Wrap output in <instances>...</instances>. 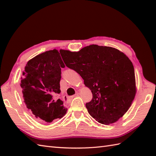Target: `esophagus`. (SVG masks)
<instances>
[{"label": "esophagus", "mask_w": 156, "mask_h": 156, "mask_svg": "<svg viewBox=\"0 0 156 156\" xmlns=\"http://www.w3.org/2000/svg\"><path fill=\"white\" fill-rule=\"evenodd\" d=\"M78 93H76V94H75L74 95H73V96H72V97H69V98H74V97H77V96H78Z\"/></svg>", "instance_id": "esophagus-1"}]
</instances>
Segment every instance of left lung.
Here are the masks:
<instances>
[{
	"instance_id": "left-lung-1",
	"label": "left lung",
	"mask_w": 156,
	"mask_h": 156,
	"mask_svg": "<svg viewBox=\"0 0 156 156\" xmlns=\"http://www.w3.org/2000/svg\"><path fill=\"white\" fill-rule=\"evenodd\" d=\"M66 66L78 73L92 94L88 113L101 124L114 123L131 107L136 94L133 65L124 53L90 45L79 51L62 49Z\"/></svg>"
}]
</instances>
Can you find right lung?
I'll list each match as a JSON object with an SVG mask.
<instances>
[{
	"label": "right lung",
	"mask_w": 156,
	"mask_h": 156,
	"mask_svg": "<svg viewBox=\"0 0 156 156\" xmlns=\"http://www.w3.org/2000/svg\"><path fill=\"white\" fill-rule=\"evenodd\" d=\"M62 49L59 51H61ZM57 49L47 51L29 60L21 78V88L27 108L39 121L49 123L61 119L68 108L60 99L61 68H64Z\"/></svg>",
	"instance_id": "1"
}]
</instances>
